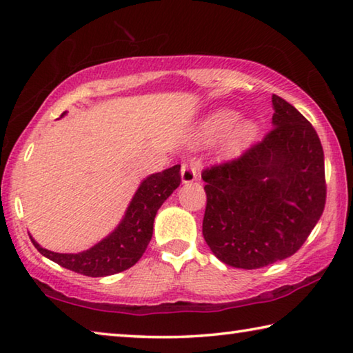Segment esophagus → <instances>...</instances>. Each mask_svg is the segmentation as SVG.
Segmentation results:
<instances>
[{"mask_svg":"<svg viewBox=\"0 0 353 353\" xmlns=\"http://www.w3.org/2000/svg\"><path fill=\"white\" fill-rule=\"evenodd\" d=\"M181 179L183 185H188V183H193L194 181H198V166L194 163H183L182 171H181Z\"/></svg>","mask_w":353,"mask_h":353,"instance_id":"esophagus-1","label":"esophagus"}]
</instances>
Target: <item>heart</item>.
<instances>
[{
	"instance_id": "obj_1",
	"label": "heart",
	"mask_w": 353,
	"mask_h": 353,
	"mask_svg": "<svg viewBox=\"0 0 353 353\" xmlns=\"http://www.w3.org/2000/svg\"><path fill=\"white\" fill-rule=\"evenodd\" d=\"M259 134V126L252 118H238V113L230 109H219L202 123L198 134L199 143H212L224 135L223 151L235 157L246 151Z\"/></svg>"
}]
</instances>
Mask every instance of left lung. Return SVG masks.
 <instances>
[{"label":"left lung","mask_w":353,"mask_h":353,"mask_svg":"<svg viewBox=\"0 0 353 353\" xmlns=\"http://www.w3.org/2000/svg\"><path fill=\"white\" fill-rule=\"evenodd\" d=\"M272 130L230 163L202 172V234L225 265L259 270L291 256L325 205L324 151L294 105L272 94Z\"/></svg>","instance_id":"obj_1"}]
</instances>
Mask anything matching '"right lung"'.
<instances>
[{
	"instance_id": "obj_1",
	"label": "right lung",
	"mask_w": 353,
	"mask_h": 353,
	"mask_svg": "<svg viewBox=\"0 0 353 353\" xmlns=\"http://www.w3.org/2000/svg\"><path fill=\"white\" fill-rule=\"evenodd\" d=\"M179 183L181 165H174L143 179L119 224L105 238L82 252H52L41 248L31 235L29 236L41 255L77 274L88 277H105L126 271L145 254L152 238L155 214L179 187Z\"/></svg>"
}]
</instances>
